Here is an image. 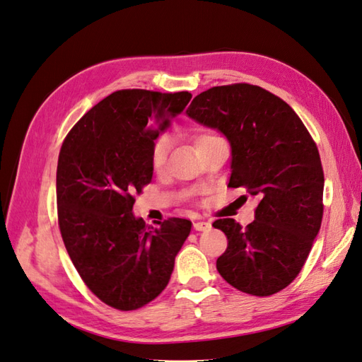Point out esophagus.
I'll return each instance as SVG.
<instances>
[{
  "mask_svg": "<svg viewBox=\"0 0 362 362\" xmlns=\"http://www.w3.org/2000/svg\"><path fill=\"white\" fill-rule=\"evenodd\" d=\"M211 226L210 223L207 221H198V223H193V228H195L197 232H204V230H209Z\"/></svg>",
  "mask_w": 362,
  "mask_h": 362,
  "instance_id": "1",
  "label": "esophagus"
}]
</instances>
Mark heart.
Here are the masks:
<instances>
[{
	"label": "heart",
	"instance_id": "b5f03b06",
	"mask_svg": "<svg viewBox=\"0 0 362 362\" xmlns=\"http://www.w3.org/2000/svg\"><path fill=\"white\" fill-rule=\"evenodd\" d=\"M215 138H219V136L211 135V134H202L197 138V146H199L202 143H207V141L215 139ZM169 148H170V139L167 136L160 138L155 143V146L152 148V158H151L152 167L155 172H161L164 169L165 161H167V155H169Z\"/></svg>",
	"mask_w": 362,
	"mask_h": 362
}]
</instances>
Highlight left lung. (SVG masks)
<instances>
[{
    "label": "left lung",
    "instance_id": "obj_1",
    "mask_svg": "<svg viewBox=\"0 0 362 362\" xmlns=\"http://www.w3.org/2000/svg\"><path fill=\"white\" fill-rule=\"evenodd\" d=\"M186 113L227 138L228 187L258 199L247 227L232 218L214 223L228 241L216 259L219 275L249 295L279 292L301 272L321 227L324 172L318 147L295 110L258 86L211 87L193 98Z\"/></svg>",
    "mask_w": 362,
    "mask_h": 362
}]
</instances>
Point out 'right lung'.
Here are the masks:
<instances>
[{"mask_svg":"<svg viewBox=\"0 0 362 362\" xmlns=\"http://www.w3.org/2000/svg\"><path fill=\"white\" fill-rule=\"evenodd\" d=\"M189 92L118 90L69 132L57 169L58 224L86 286L118 310H136L169 284L192 223L147 227L134 193L152 181L155 139L190 101Z\"/></svg>","mask_w":362,"mask_h":362,"instance_id":"add662e5","label":"right lung"}]
</instances>
